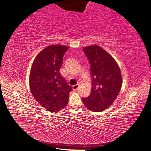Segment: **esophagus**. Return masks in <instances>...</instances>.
I'll use <instances>...</instances> for the list:
<instances>
[{"mask_svg": "<svg viewBox=\"0 0 151 151\" xmlns=\"http://www.w3.org/2000/svg\"><path fill=\"white\" fill-rule=\"evenodd\" d=\"M79 84H76V85L72 86V89L74 90H77V88H79Z\"/></svg>", "mask_w": 151, "mask_h": 151, "instance_id": "obj_1", "label": "esophagus"}]
</instances>
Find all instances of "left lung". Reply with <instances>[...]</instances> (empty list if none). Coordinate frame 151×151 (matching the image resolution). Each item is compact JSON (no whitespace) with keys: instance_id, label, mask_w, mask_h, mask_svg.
I'll return each instance as SVG.
<instances>
[{"instance_id":"8db88e82","label":"left lung","mask_w":151,"mask_h":151,"mask_svg":"<svg viewBox=\"0 0 151 151\" xmlns=\"http://www.w3.org/2000/svg\"><path fill=\"white\" fill-rule=\"evenodd\" d=\"M83 50L91 63L93 86L89 96L82 99L90 110L103 111L111 106L120 91V67L115 58L98 45L85 47Z\"/></svg>"}]
</instances>
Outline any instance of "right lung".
<instances>
[{
	"mask_svg": "<svg viewBox=\"0 0 151 151\" xmlns=\"http://www.w3.org/2000/svg\"><path fill=\"white\" fill-rule=\"evenodd\" d=\"M68 49L64 45H50L37 55L31 65V93L36 101L49 111L65 108L72 90L60 73L63 55Z\"/></svg>",
	"mask_w": 151,
	"mask_h": 151,
	"instance_id": "right-lung-1",
	"label": "right lung"
}]
</instances>
